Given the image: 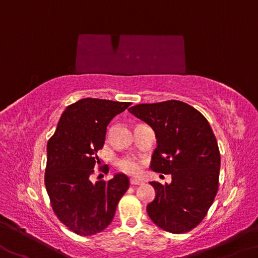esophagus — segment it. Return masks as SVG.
Returning <instances> with one entry per match:
<instances>
[{
  "label": "esophagus",
  "mask_w": 258,
  "mask_h": 258,
  "mask_svg": "<svg viewBox=\"0 0 258 258\" xmlns=\"http://www.w3.org/2000/svg\"><path fill=\"white\" fill-rule=\"evenodd\" d=\"M130 182H131V185H142V183H144V181L142 180H139V179H131L130 180Z\"/></svg>",
  "instance_id": "esophagus-1"
}]
</instances>
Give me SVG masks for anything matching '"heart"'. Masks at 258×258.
<instances>
[{"label":"heart","instance_id":"heart-1","mask_svg":"<svg viewBox=\"0 0 258 258\" xmlns=\"http://www.w3.org/2000/svg\"><path fill=\"white\" fill-rule=\"evenodd\" d=\"M118 167L122 171V172L128 173V174H138L140 172L141 165L140 163L136 159L131 158V157H124L120 158L118 161Z\"/></svg>","mask_w":258,"mask_h":258}]
</instances>
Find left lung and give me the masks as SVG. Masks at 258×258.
I'll use <instances>...</instances> for the list:
<instances>
[{
  "instance_id": "8db88e82",
  "label": "left lung",
  "mask_w": 258,
  "mask_h": 258,
  "mask_svg": "<svg viewBox=\"0 0 258 258\" xmlns=\"http://www.w3.org/2000/svg\"><path fill=\"white\" fill-rule=\"evenodd\" d=\"M128 111L154 130L157 147L150 169L171 174V183L151 181L156 196L147 206L150 219L166 232L185 233L206 217L218 191L220 154L203 114L171 100L137 104Z\"/></svg>"
}]
</instances>
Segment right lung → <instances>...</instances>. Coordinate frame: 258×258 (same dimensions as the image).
<instances>
[{"mask_svg": "<svg viewBox=\"0 0 258 258\" xmlns=\"http://www.w3.org/2000/svg\"><path fill=\"white\" fill-rule=\"evenodd\" d=\"M130 105L91 97L79 100L64 110L47 144L44 185L51 208L60 223L78 235H94L108 227L128 189L124 173L95 183L91 175L100 163L97 151L104 145L107 126Z\"/></svg>", "mask_w": 258, "mask_h": 258, "instance_id": "obj_1", "label": "right lung"}]
</instances>
